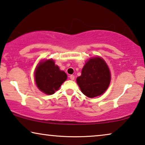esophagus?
<instances>
[{"label": "esophagus", "mask_w": 145, "mask_h": 145, "mask_svg": "<svg viewBox=\"0 0 145 145\" xmlns=\"http://www.w3.org/2000/svg\"><path fill=\"white\" fill-rule=\"evenodd\" d=\"M69 77H70V79L71 80H74V75H72V74L71 75V76Z\"/></svg>", "instance_id": "obj_1"}]
</instances>
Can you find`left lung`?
I'll return each instance as SVG.
<instances>
[{
  "mask_svg": "<svg viewBox=\"0 0 145 145\" xmlns=\"http://www.w3.org/2000/svg\"><path fill=\"white\" fill-rule=\"evenodd\" d=\"M111 81V74L108 65L100 57L88 59L76 78L81 92L88 98L101 96L108 89Z\"/></svg>",
  "mask_w": 145,
  "mask_h": 145,
  "instance_id": "obj_1",
  "label": "left lung"
}]
</instances>
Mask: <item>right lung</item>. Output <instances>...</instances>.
Returning a JSON list of instances; mask_svg holds the SVG:
<instances>
[{
    "label": "right lung",
    "mask_w": 145,
    "mask_h": 145,
    "mask_svg": "<svg viewBox=\"0 0 145 145\" xmlns=\"http://www.w3.org/2000/svg\"><path fill=\"white\" fill-rule=\"evenodd\" d=\"M35 80L37 88L45 94H53L67 80V75L55 65L53 59L41 61L35 71Z\"/></svg>",
    "instance_id": "right-lung-1"
}]
</instances>
